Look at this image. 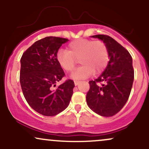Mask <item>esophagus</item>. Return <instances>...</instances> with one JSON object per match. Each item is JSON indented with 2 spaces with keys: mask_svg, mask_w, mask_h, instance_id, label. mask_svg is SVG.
Returning a JSON list of instances; mask_svg holds the SVG:
<instances>
[{
  "mask_svg": "<svg viewBox=\"0 0 149 149\" xmlns=\"http://www.w3.org/2000/svg\"><path fill=\"white\" fill-rule=\"evenodd\" d=\"M80 81L79 80H74V84L75 85H78V84H79Z\"/></svg>",
  "mask_w": 149,
  "mask_h": 149,
  "instance_id": "obj_1",
  "label": "esophagus"
}]
</instances>
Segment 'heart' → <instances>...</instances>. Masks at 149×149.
I'll return each mask as SVG.
<instances>
[{
  "mask_svg": "<svg viewBox=\"0 0 149 149\" xmlns=\"http://www.w3.org/2000/svg\"><path fill=\"white\" fill-rule=\"evenodd\" d=\"M58 64L64 71L71 72L79 59L82 65L73 71L71 78H86L93 72H102L107 66L109 52L102 40L78 38L69 42L67 49H59L56 54Z\"/></svg>",
  "mask_w": 149,
  "mask_h": 149,
  "instance_id": "1",
  "label": "heart"
}]
</instances>
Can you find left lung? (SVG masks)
<instances>
[{"instance_id": "left-lung-1", "label": "left lung", "mask_w": 149, "mask_h": 149, "mask_svg": "<svg viewBox=\"0 0 149 149\" xmlns=\"http://www.w3.org/2000/svg\"><path fill=\"white\" fill-rule=\"evenodd\" d=\"M92 37L105 42L110 60L98 78L89 81L87 104L96 113L110 117L123 109L130 95L134 80L132 58L127 49L109 36L100 34Z\"/></svg>"}]
</instances>
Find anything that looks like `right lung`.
I'll use <instances>...</instances> for the list:
<instances>
[{
  "instance_id": "right-lung-1",
  "label": "right lung",
  "mask_w": 149,
  "mask_h": 149,
  "mask_svg": "<svg viewBox=\"0 0 149 149\" xmlns=\"http://www.w3.org/2000/svg\"><path fill=\"white\" fill-rule=\"evenodd\" d=\"M68 39L49 36L37 40L22 54L19 81L27 103L45 116L57 115L69 106L75 85L68 79L57 88L65 76L56 54Z\"/></svg>"
}]
</instances>
